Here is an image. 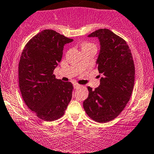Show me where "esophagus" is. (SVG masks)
Wrapping results in <instances>:
<instances>
[{
    "label": "esophagus",
    "mask_w": 154,
    "mask_h": 154,
    "mask_svg": "<svg viewBox=\"0 0 154 154\" xmlns=\"http://www.w3.org/2000/svg\"><path fill=\"white\" fill-rule=\"evenodd\" d=\"M81 87L80 84H76V83L73 84V87H74V89H78V88H79V87Z\"/></svg>",
    "instance_id": "1"
}]
</instances>
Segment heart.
<instances>
[{"mask_svg":"<svg viewBox=\"0 0 154 154\" xmlns=\"http://www.w3.org/2000/svg\"><path fill=\"white\" fill-rule=\"evenodd\" d=\"M89 47H95L93 44L89 43V42H84V43L82 45V48H89Z\"/></svg>","mask_w":154,"mask_h":154,"instance_id":"obj_1","label":"heart"}]
</instances>
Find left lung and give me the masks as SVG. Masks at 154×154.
Instances as JSON below:
<instances>
[{"label": "left lung", "instance_id": "8db88e82", "mask_svg": "<svg viewBox=\"0 0 154 154\" xmlns=\"http://www.w3.org/2000/svg\"><path fill=\"white\" fill-rule=\"evenodd\" d=\"M88 37H97L100 42L96 65L102 77L95 90L87 87L89 95L83 106L92 120L106 123L118 116L129 100L134 84V64L126 42L109 29H98Z\"/></svg>", "mask_w": 154, "mask_h": 154}]
</instances>
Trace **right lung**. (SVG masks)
Returning a JSON list of instances; mask_svg holds the SVG:
<instances>
[{
	"label": "right lung",
	"mask_w": 154,
	"mask_h": 154,
	"mask_svg": "<svg viewBox=\"0 0 154 154\" xmlns=\"http://www.w3.org/2000/svg\"><path fill=\"white\" fill-rule=\"evenodd\" d=\"M73 39L51 29L43 30L25 46L19 62V87L25 103L45 121L64 115L72 98L71 82L56 79L64 45Z\"/></svg>",
	"instance_id": "add662e5"
}]
</instances>
